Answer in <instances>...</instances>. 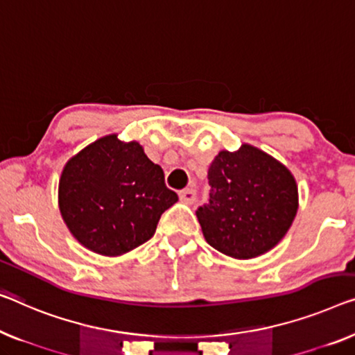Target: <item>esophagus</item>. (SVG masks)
Listing matches in <instances>:
<instances>
[{"mask_svg":"<svg viewBox=\"0 0 355 355\" xmlns=\"http://www.w3.org/2000/svg\"><path fill=\"white\" fill-rule=\"evenodd\" d=\"M178 196H180V200H182L183 204H193L196 200V191L191 188L182 189V191L178 193Z\"/></svg>","mask_w":355,"mask_h":355,"instance_id":"esophagus-1","label":"esophagus"}]
</instances>
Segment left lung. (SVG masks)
<instances>
[{
  "instance_id": "obj_1",
  "label": "left lung",
  "mask_w": 355,
  "mask_h": 355,
  "mask_svg": "<svg viewBox=\"0 0 355 355\" xmlns=\"http://www.w3.org/2000/svg\"><path fill=\"white\" fill-rule=\"evenodd\" d=\"M210 199L196 210L209 244L225 255L260 257L287 234L298 187L284 164L252 145L220 151L209 167Z\"/></svg>"
}]
</instances>
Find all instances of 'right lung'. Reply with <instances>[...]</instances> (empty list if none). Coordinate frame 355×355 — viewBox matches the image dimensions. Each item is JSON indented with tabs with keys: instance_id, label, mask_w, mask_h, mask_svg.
<instances>
[{
	"instance_id": "obj_1",
	"label": "right lung",
	"mask_w": 355,
	"mask_h": 355,
	"mask_svg": "<svg viewBox=\"0 0 355 355\" xmlns=\"http://www.w3.org/2000/svg\"><path fill=\"white\" fill-rule=\"evenodd\" d=\"M177 200L141 145L121 141L116 134L73 156L59 182L68 230L79 244L105 257H119L151 239L161 215Z\"/></svg>"
}]
</instances>
